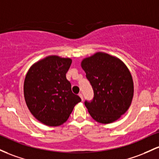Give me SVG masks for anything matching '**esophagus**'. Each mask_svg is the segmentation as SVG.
Returning a JSON list of instances; mask_svg holds the SVG:
<instances>
[{
	"label": "esophagus",
	"instance_id": "1",
	"mask_svg": "<svg viewBox=\"0 0 159 159\" xmlns=\"http://www.w3.org/2000/svg\"><path fill=\"white\" fill-rule=\"evenodd\" d=\"M79 96L80 97V98L82 99V101H83V94H82L81 93L79 94Z\"/></svg>",
	"mask_w": 159,
	"mask_h": 159
}]
</instances>
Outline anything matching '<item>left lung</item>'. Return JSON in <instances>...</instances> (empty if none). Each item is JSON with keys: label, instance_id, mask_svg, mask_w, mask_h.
<instances>
[{"label": "left lung", "instance_id": "left-lung-1", "mask_svg": "<svg viewBox=\"0 0 159 159\" xmlns=\"http://www.w3.org/2000/svg\"><path fill=\"white\" fill-rule=\"evenodd\" d=\"M94 91L93 100L85 101L96 122L109 124L116 121L129 108L134 95V83L127 66L119 58L97 52L81 62Z\"/></svg>", "mask_w": 159, "mask_h": 159}]
</instances>
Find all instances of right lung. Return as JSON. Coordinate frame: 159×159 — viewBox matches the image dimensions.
Returning a JSON list of instances; mask_svg holds the SVG:
<instances>
[{"label":"right lung","mask_w":159,"mask_h":159,"mask_svg":"<svg viewBox=\"0 0 159 159\" xmlns=\"http://www.w3.org/2000/svg\"><path fill=\"white\" fill-rule=\"evenodd\" d=\"M72 60L57 56L34 64L24 82V96L32 115L48 126L65 123L81 98L71 91L66 78Z\"/></svg>","instance_id":"1"}]
</instances>
